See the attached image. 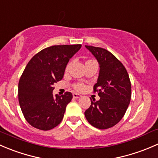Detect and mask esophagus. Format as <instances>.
I'll list each match as a JSON object with an SVG mask.
<instances>
[{
	"mask_svg": "<svg viewBox=\"0 0 158 158\" xmlns=\"http://www.w3.org/2000/svg\"><path fill=\"white\" fill-rule=\"evenodd\" d=\"M73 97L75 99H78L80 97H81V95L79 94H77V93H74V94H73Z\"/></svg>",
	"mask_w": 158,
	"mask_h": 158,
	"instance_id": "esophagus-1",
	"label": "esophagus"
}]
</instances>
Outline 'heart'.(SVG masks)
I'll list each match as a JSON object with an SVG mask.
<instances>
[{
    "mask_svg": "<svg viewBox=\"0 0 158 158\" xmlns=\"http://www.w3.org/2000/svg\"><path fill=\"white\" fill-rule=\"evenodd\" d=\"M94 61H94V60H88V61H86L85 64H87V63H90V62H94ZM68 68H69V64H68V65L67 66L66 69L68 70ZM75 89H76V90H84V86L83 85V84H76V85H75Z\"/></svg>",
    "mask_w": 158,
    "mask_h": 158,
    "instance_id": "1",
    "label": "heart"
}]
</instances>
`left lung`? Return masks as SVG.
Masks as SVG:
<instances>
[{
	"instance_id": "left-lung-1",
	"label": "left lung",
	"mask_w": 158,
	"mask_h": 158,
	"mask_svg": "<svg viewBox=\"0 0 158 158\" xmlns=\"http://www.w3.org/2000/svg\"><path fill=\"white\" fill-rule=\"evenodd\" d=\"M85 47L100 64L94 90L98 92L100 99L91 100L84 115L91 126L106 129L116 125L124 116L131 100V82L126 69L111 52L99 47Z\"/></svg>"
}]
</instances>
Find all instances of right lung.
<instances>
[{
	"label": "right lung",
	"mask_w": 158,
	"mask_h": 158,
	"mask_svg": "<svg viewBox=\"0 0 158 158\" xmlns=\"http://www.w3.org/2000/svg\"><path fill=\"white\" fill-rule=\"evenodd\" d=\"M81 45H53L40 51L29 61L20 77L18 98L26 120L40 130H50L62 120L71 92L53 96V85L61 81L70 58Z\"/></svg>",
	"instance_id": "obj_1"
}]
</instances>
